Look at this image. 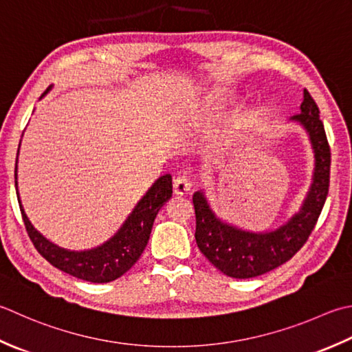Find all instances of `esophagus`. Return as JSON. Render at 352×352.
Masks as SVG:
<instances>
[{"label":"esophagus","instance_id":"esophagus-1","mask_svg":"<svg viewBox=\"0 0 352 352\" xmlns=\"http://www.w3.org/2000/svg\"><path fill=\"white\" fill-rule=\"evenodd\" d=\"M192 184L186 177H178L174 180V192L177 195H186L190 190Z\"/></svg>","mask_w":352,"mask_h":352}]
</instances>
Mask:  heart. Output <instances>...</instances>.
Instances as JSON below:
<instances>
[{
	"label": "heart",
	"instance_id": "heart-1",
	"mask_svg": "<svg viewBox=\"0 0 352 352\" xmlns=\"http://www.w3.org/2000/svg\"><path fill=\"white\" fill-rule=\"evenodd\" d=\"M230 102V94L227 91H215L210 98L206 99L203 108L198 111V119L201 122H209L215 119L217 116L223 113V109L227 107V103ZM247 122L245 114H239L235 119L230 122V133H235V131L241 129Z\"/></svg>",
	"mask_w": 352,
	"mask_h": 352
}]
</instances>
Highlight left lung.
<instances>
[{"label":"left lung","instance_id":"left-lung-1","mask_svg":"<svg viewBox=\"0 0 352 352\" xmlns=\"http://www.w3.org/2000/svg\"><path fill=\"white\" fill-rule=\"evenodd\" d=\"M290 120L299 123L307 131L314 153V170L300 209L284 224L267 232L244 230L217 217L203 190L195 192L192 198L197 218L198 249L226 276L256 278L285 264L307 243L318 223L328 195L331 153L319 117V108L307 89H304L300 113Z\"/></svg>","mask_w":352,"mask_h":352}]
</instances>
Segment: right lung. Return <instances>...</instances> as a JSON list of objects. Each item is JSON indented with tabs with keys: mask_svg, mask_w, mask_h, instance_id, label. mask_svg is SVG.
Segmentation results:
<instances>
[{
	"mask_svg": "<svg viewBox=\"0 0 352 352\" xmlns=\"http://www.w3.org/2000/svg\"><path fill=\"white\" fill-rule=\"evenodd\" d=\"M53 85L48 87L41 98L50 91ZM21 144V143H19ZM19 154V148H18ZM18 158L15 164V188L18 195V203L27 233L32 239L41 256H44L53 267L65 272L72 276L94 282V284H107L116 280L125 274L143 253L146 247L151 230H153L154 219L157 213L166 204L172 197V177L169 174L163 175L151 186V189L143 195L135 204L133 212L129 213L125 223L120 226L114 235L105 243L88 250H67L53 244L44 235L34 229L30 219L27 218L18 192Z\"/></svg>",
	"mask_w": 352,
	"mask_h": 352,
	"instance_id": "1",
	"label": "right lung"
}]
</instances>
